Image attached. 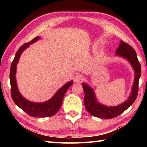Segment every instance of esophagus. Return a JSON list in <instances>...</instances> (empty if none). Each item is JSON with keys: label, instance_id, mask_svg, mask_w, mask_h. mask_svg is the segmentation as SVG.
<instances>
[{"label": "esophagus", "instance_id": "obj_1", "mask_svg": "<svg viewBox=\"0 0 147 147\" xmlns=\"http://www.w3.org/2000/svg\"><path fill=\"white\" fill-rule=\"evenodd\" d=\"M84 80V76L83 74L80 73H76L75 75L74 76V80L75 82L80 83L81 82H82Z\"/></svg>", "mask_w": 147, "mask_h": 147}]
</instances>
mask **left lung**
I'll list each match as a JSON object with an SVG mask.
<instances>
[{"label": "left lung", "mask_w": 147, "mask_h": 147, "mask_svg": "<svg viewBox=\"0 0 147 147\" xmlns=\"http://www.w3.org/2000/svg\"><path fill=\"white\" fill-rule=\"evenodd\" d=\"M115 53L119 56H123L127 59L134 69L136 76L132 87V91L130 98L124 103L117 106L108 107L98 103L93 89L87 84H82L84 93H85L84 102L87 111L91 115L98 118L112 119L121 115L134 102L138 96L139 80L141 76V64L137 57L135 50L130 45L121 41Z\"/></svg>", "instance_id": "obj_1"}]
</instances>
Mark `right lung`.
Returning a JSON list of instances; mask_svg holds the SVG:
<instances>
[{
    "mask_svg": "<svg viewBox=\"0 0 147 147\" xmlns=\"http://www.w3.org/2000/svg\"><path fill=\"white\" fill-rule=\"evenodd\" d=\"M39 39V37L34 38L28 43H26L22 45L17 51L15 58L11 63L10 73H9L11 95L15 104L30 116L33 117H51L55 115L58 112L61 106L65 94L69 87L72 86L73 81L69 82L65 84L61 89H59L56 92V93L54 94L53 98L45 102H32L26 100L21 95L18 88H17L16 80L17 64L18 63L20 56L23 53V51H24V49H26L29 46V45L35 43Z\"/></svg>",
    "mask_w": 147,
    "mask_h": 147,
    "instance_id": "1",
    "label": "right lung"
}]
</instances>
